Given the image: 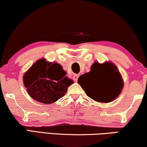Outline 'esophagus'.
I'll return each mask as SVG.
<instances>
[{
	"mask_svg": "<svg viewBox=\"0 0 147 147\" xmlns=\"http://www.w3.org/2000/svg\"><path fill=\"white\" fill-rule=\"evenodd\" d=\"M78 78H79V75H75L73 76V77H72V79L74 80V81H75V82H77V80H78Z\"/></svg>",
	"mask_w": 147,
	"mask_h": 147,
	"instance_id": "34e87169",
	"label": "esophagus"
}]
</instances>
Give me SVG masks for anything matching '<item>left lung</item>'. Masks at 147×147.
Listing matches in <instances>:
<instances>
[{"instance_id": "left-lung-1", "label": "left lung", "mask_w": 147, "mask_h": 147, "mask_svg": "<svg viewBox=\"0 0 147 147\" xmlns=\"http://www.w3.org/2000/svg\"><path fill=\"white\" fill-rule=\"evenodd\" d=\"M78 83L89 97L102 103L116 99L123 87V81L117 67L109 62H94L90 72L79 77Z\"/></svg>"}]
</instances>
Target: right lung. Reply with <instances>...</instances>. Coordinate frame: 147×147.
Here are the masks:
<instances>
[{"label": "right lung", "mask_w": 147, "mask_h": 147, "mask_svg": "<svg viewBox=\"0 0 147 147\" xmlns=\"http://www.w3.org/2000/svg\"><path fill=\"white\" fill-rule=\"evenodd\" d=\"M66 75L60 64L42 58L24 74V85L33 99L41 103L51 104L63 97L68 87L73 83Z\"/></svg>", "instance_id": "1"}]
</instances>
